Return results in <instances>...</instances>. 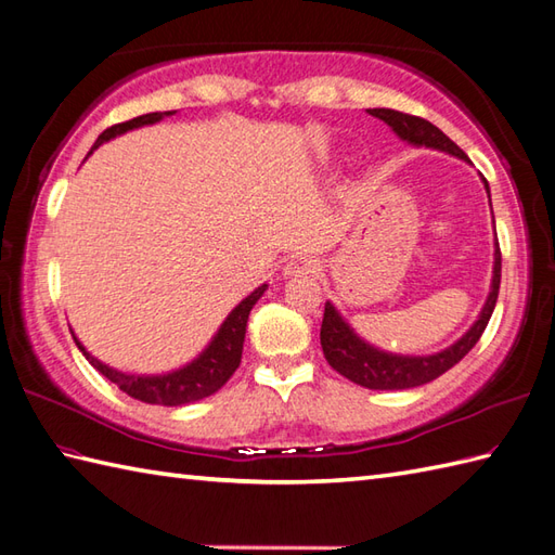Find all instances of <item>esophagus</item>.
Instances as JSON below:
<instances>
[{
    "instance_id": "34e87169",
    "label": "esophagus",
    "mask_w": 555,
    "mask_h": 555,
    "mask_svg": "<svg viewBox=\"0 0 555 555\" xmlns=\"http://www.w3.org/2000/svg\"><path fill=\"white\" fill-rule=\"evenodd\" d=\"M317 271V262L308 255H296L291 257L286 267H284V276L293 279V276H302V274H314Z\"/></svg>"
}]
</instances>
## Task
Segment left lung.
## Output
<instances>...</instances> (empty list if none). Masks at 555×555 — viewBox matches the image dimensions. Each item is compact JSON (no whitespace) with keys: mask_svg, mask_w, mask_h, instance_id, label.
<instances>
[{"mask_svg":"<svg viewBox=\"0 0 555 555\" xmlns=\"http://www.w3.org/2000/svg\"><path fill=\"white\" fill-rule=\"evenodd\" d=\"M374 119L384 121L391 131L403 140V143L412 147H429L446 152V155L457 157L463 162H469L463 150H460L451 138H448L441 128H436L427 119L420 116H410L396 109H367ZM485 188L489 193V183L485 181ZM491 205V195H489ZM493 231H496V221H493ZM499 286H501V250L499 241L493 243V271H491V286L485 308H481L475 324L460 336L455 344L448 348L431 352V356H400V352H388L372 346L370 340H364L356 328H352L346 317L338 312L332 300L324 305V320H322V350L326 362L332 367L344 374L352 384H360L372 391H403V388H415L422 384L434 382L436 376H441L463 360L469 350L475 348L479 336L485 334V328L491 320V312L496 308L499 300Z\"/></svg>","mask_w":555,"mask_h":555,"instance_id":"obj_1","label":"left lung"}]
</instances>
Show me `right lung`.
<instances>
[{"label":"right lung","instance_id":"1","mask_svg":"<svg viewBox=\"0 0 555 555\" xmlns=\"http://www.w3.org/2000/svg\"><path fill=\"white\" fill-rule=\"evenodd\" d=\"M176 112H152L135 116V119L126 121V124H116L107 128L98 140L95 145L90 147L88 157L95 152L102 143H109V140L119 138L128 131H135V128L159 124L167 116H173ZM86 157V159H88ZM267 284L257 286L250 296L243 298L235 308L227 314V320L221 322L217 328V334L211 336L209 344L203 348L197 358L191 362H185L183 367L171 370V372H162V374H133V372H121L114 370L109 364H104L98 360L92 352L80 344L78 336L74 334V340L78 350L86 356V360L95 367L100 374L107 376L109 382L121 388L124 393H128L135 400H143V403L150 405H167V408H179L195 403V400H203L211 393H217L219 388L227 384L233 372L238 370L241 356H243V344H245V328H247V317H250V310L255 308V302L264 296Z\"/></svg>","mask_w":555,"mask_h":555}]
</instances>
